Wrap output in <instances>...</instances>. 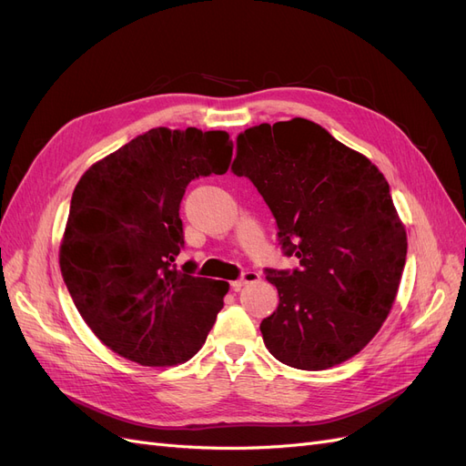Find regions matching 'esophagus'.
<instances>
[{
  "label": "esophagus",
  "instance_id": "esophagus-1",
  "mask_svg": "<svg viewBox=\"0 0 466 466\" xmlns=\"http://www.w3.org/2000/svg\"><path fill=\"white\" fill-rule=\"evenodd\" d=\"M259 279H261L259 272H255V270H244L242 277H239V279L234 280V282H230V286H232L234 291H238V289H242V286L253 284V282H257Z\"/></svg>",
  "mask_w": 466,
  "mask_h": 466
}]
</instances>
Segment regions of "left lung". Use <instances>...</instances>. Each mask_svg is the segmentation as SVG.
<instances>
[{
	"instance_id": "obj_1",
	"label": "left lung",
	"mask_w": 466,
	"mask_h": 466,
	"mask_svg": "<svg viewBox=\"0 0 466 466\" xmlns=\"http://www.w3.org/2000/svg\"><path fill=\"white\" fill-rule=\"evenodd\" d=\"M236 177H248L279 224L294 270L267 268L280 303L261 322L280 363L324 370L380 330L398 296L407 232L384 175L320 125L291 118L238 136Z\"/></svg>"
}]
</instances>
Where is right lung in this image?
<instances>
[{
	"label": "right lung",
	"instance_id": "add662e5",
	"mask_svg": "<svg viewBox=\"0 0 466 466\" xmlns=\"http://www.w3.org/2000/svg\"><path fill=\"white\" fill-rule=\"evenodd\" d=\"M232 161L222 130L151 128L78 180L59 249L78 313L109 350L144 367L192 359L213 329L228 282L177 268L180 201L194 178Z\"/></svg>",
	"mask_w": 466,
	"mask_h": 466
}]
</instances>
